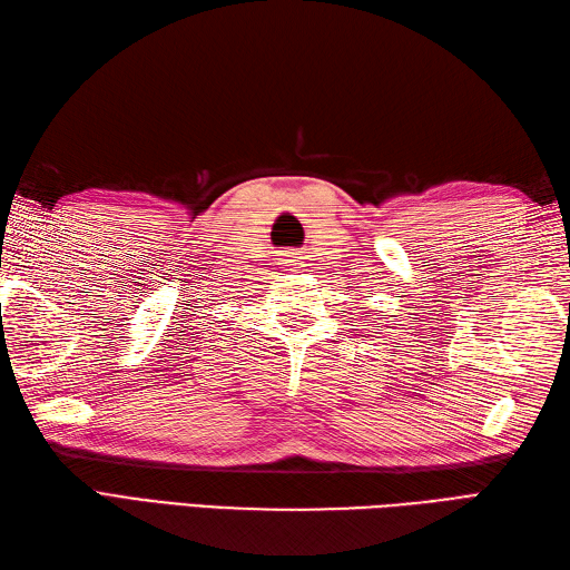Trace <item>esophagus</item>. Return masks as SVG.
<instances>
[{
    "label": "esophagus",
    "mask_w": 570,
    "mask_h": 570,
    "mask_svg": "<svg viewBox=\"0 0 570 570\" xmlns=\"http://www.w3.org/2000/svg\"><path fill=\"white\" fill-rule=\"evenodd\" d=\"M298 259H301V257H296V254H286V259H284V266H296V264H301Z\"/></svg>",
    "instance_id": "34e87169"
}]
</instances>
